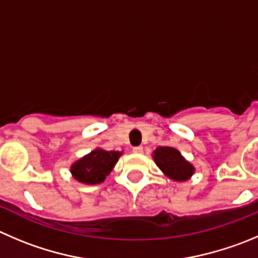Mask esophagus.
I'll use <instances>...</instances> for the list:
<instances>
[{
	"label": "esophagus",
	"mask_w": 258,
	"mask_h": 258,
	"mask_svg": "<svg viewBox=\"0 0 258 258\" xmlns=\"http://www.w3.org/2000/svg\"><path fill=\"white\" fill-rule=\"evenodd\" d=\"M133 153H136V154H142V153H143V147H142V146L134 147V148H133Z\"/></svg>",
	"instance_id": "obj_1"
}]
</instances>
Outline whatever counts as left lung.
<instances>
[{
  "label": "left lung",
  "mask_w": 258,
  "mask_h": 258,
  "mask_svg": "<svg viewBox=\"0 0 258 258\" xmlns=\"http://www.w3.org/2000/svg\"><path fill=\"white\" fill-rule=\"evenodd\" d=\"M153 159L159 170L173 181H187L195 172L192 164L172 147H158L153 152Z\"/></svg>",
  "instance_id": "1"
}]
</instances>
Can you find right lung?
I'll use <instances>...</instances> for the list:
<instances>
[{"label":"right lung","instance_id":"add662e5","mask_svg":"<svg viewBox=\"0 0 258 258\" xmlns=\"http://www.w3.org/2000/svg\"><path fill=\"white\" fill-rule=\"evenodd\" d=\"M121 156L119 151H105L96 148L91 153L76 161L71 166V173L78 182L96 185L104 182Z\"/></svg>","mask_w":258,"mask_h":258}]
</instances>
